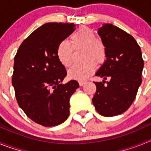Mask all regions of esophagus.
<instances>
[{"label": "esophagus", "instance_id": "esophagus-1", "mask_svg": "<svg viewBox=\"0 0 151 151\" xmlns=\"http://www.w3.org/2000/svg\"><path fill=\"white\" fill-rule=\"evenodd\" d=\"M85 83H86V82H85V81H79L78 82V84H79L80 86H83Z\"/></svg>", "mask_w": 151, "mask_h": 151}]
</instances>
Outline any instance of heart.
<instances>
[{
  "label": "heart",
  "instance_id": "1",
  "mask_svg": "<svg viewBox=\"0 0 151 151\" xmlns=\"http://www.w3.org/2000/svg\"><path fill=\"white\" fill-rule=\"evenodd\" d=\"M71 43L75 50L84 49L82 59L85 63L75 64L68 71L69 76L73 79L85 80L94 73L96 63L101 64L106 59V49L101 40L96 38L94 32L87 26H82L72 35ZM68 41H60L57 47L58 60L64 66L68 67L73 61V49Z\"/></svg>",
  "mask_w": 151,
  "mask_h": 151
}]
</instances>
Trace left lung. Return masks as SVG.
<instances>
[{"label":"left lung","mask_w":151,"mask_h":151,"mask_svg":"<svg viewBox=\"0 0 151 151\" xmlns=\"http://www.w3.org/2000/svg\"><path fill=\"white\" fill-rule=\"evenodd\" d=\"M97 33L105 46L106 60L95 73L104 80L94 82L97 90L92 102L101 115L114 116L126 111L135 99L144 60L137 41L122 29L103 24ZM107 78L110 81L104 86Z\"/></svg>","instance_id":"8db88e82"}]
</instances>
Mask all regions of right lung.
<instances>
[{"mask_svg":"<svg viewBox=\"0 0 151 151\" xmlns=\"http://www.w3.org/2000/svg\"><path fill=\"white\" fill-rule=\"evenodd\" d=\"M74 23L48 22L35 30L14 57L12 85L19 106L36 123L60 125L69 114V99L79 88L71 80L63 84L66 70L57 47L74 30Z\"/></svg>","mask_w":151,"mask_h":151,"instance_id":"right-lung-1","label":"right lung"}]
</instances>
